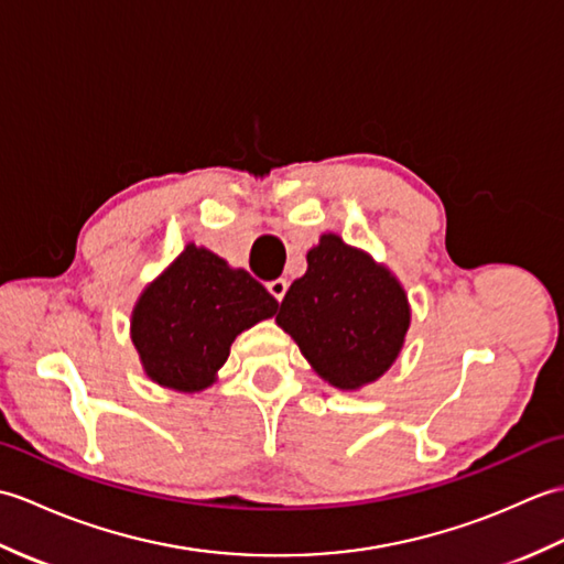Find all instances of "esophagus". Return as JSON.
<instances>
[{
	"label": "esophagus",
	"instance_id": "34e87169",
	"mask_svg": "<svg viewBox=\"0 0 564 564\" xmlns=\"http://www.w3.org/2000/svg\"><path fill=\"white\" fill-rule=\"evenodd\" d=\"M267 289H269V293L275 297V301H283V295H285V291H289V281L285 279H275V281H271V283H267Z\"/></svg>",
	"mask_w": 564,
	"mask_h": 564
}]
</instances>
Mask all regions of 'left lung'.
<instances>
[{"label":"left lung","mask_w":564,"mask_h":564,"mask_svg":"<svg viewBox=\"0 0 564 564\" xmlns=\"http://www.w3.org/2000/svg\"><path fill=\"white\" fill-rule=\"evenodd\" d=\"M275 322L322 380L358 390L400 356L410 303L390 269L329 232L307 251V271L285 293Z\"/></svg>","instance_id":"obj_1"}]
</instances>
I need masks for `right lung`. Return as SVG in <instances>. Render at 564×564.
Wrapping results in <instances>:
<instances>
[{"mask_svg":"<svg viewBox=\"0 0 564 564\" xmlns=\"http://www.w3.org/2000/svg\"><path fill=\"white\" fill-rule=\"evenodd\" d=\"M279 303L245 269L186 245L133 307L130 337L152 382L200 392L230 356L237 334L275 315Z\"/></svg>","mask_w":564,"mask_h":564,"instance_id":"1","label":"right lung"}]
</instances>
